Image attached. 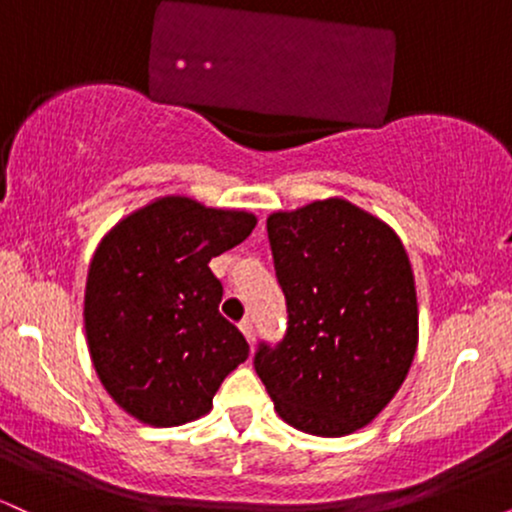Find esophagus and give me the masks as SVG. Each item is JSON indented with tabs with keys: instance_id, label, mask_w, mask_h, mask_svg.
Masks as SVG:
<instances>
[{
	"instance_id": "34e87169",
	"label": "esophagus",
	"mask_w": 512,
	"mask_h": 512,
	"mask_svg": "<svg viewBox=\"0 0 512 512\" xmlns=\"http://www.w3.org/2000/svg\"><path fill=\"white\" fill-rule=\"evenodd\" d=\"M240 332H243V337L248 339L250 346L255 344V325H252V320H243V322H240Z\"/></svg>"
}]
</instances>
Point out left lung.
I'll use <instances>...</instances> for the list:
<instances>
[{
    "label": "left lung",
    "mask_w": 512,
    "mask_h": 512,
    "mask_svg": "<svg viewBox=\"0 0 512 512\" xmlns=\"http://www.w3.org/2000/svg\"><path fill=\"white\" fill-rule=\"evenodd\" d=\"M267 236L289 327L284 342L260 344L257 375L289 426L354 433L397 395L419 344L407 250L385 221L342 197L274 211Z\"/></svg>",
    "instance_id": "obj_1"
}]
</instances>
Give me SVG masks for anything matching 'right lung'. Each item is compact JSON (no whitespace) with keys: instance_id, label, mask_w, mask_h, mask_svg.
I'll return each mask as SVG.
<instances>
[{"instance_id":"obj_1","label":"right lung","mask_w":512,"mask_h":512,"mask_svg":"<svg viewBox=\"0 0 512 512\" xmlns=\"http://www.w3.org/2000/svg\"><path fill=\"white\" fill-rule=\"evenodd\" d=\"M257 226L240 209L168 195L105 233L88 267L86 342L108 395L142 424L168 428L211 409L223 378L250 354L219 313L211 257Z\"/></svg>"}]
</instances>
